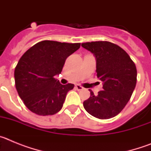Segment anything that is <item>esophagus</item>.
Listing matches in <instances>:
<instances>
[{
	"label": "esophagus",
	"mask_w": 151,
	"mask_h": 151,
	"mask_svg": "<svg viewBox=\"0 0 151 151\" xmlns=\"http://www.w3.org/2000/svg\"><path fill=\"white\" fill-rule=\"evenodd\" d=\"M76 89L77 91H82V90H83L84 88L82 87L81 85H76Z\"/></svg>",
	"instance_id": "obj_1"
}]
</instances>
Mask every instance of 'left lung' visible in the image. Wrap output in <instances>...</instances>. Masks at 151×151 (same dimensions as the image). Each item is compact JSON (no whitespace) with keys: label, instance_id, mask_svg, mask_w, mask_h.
Masks as SVG:
<instances>
[{"label":"left lung","instance_id":"left-lung-1","mask_svg":"<svg viewBox=\"0 0 151 151\" xmlns=\"http://www.w3.org/2000/svg\"><path fill=\"white\" fill-rule=\"evenodd\" d=\"M96 59L97 76L103 82V90L83 102L85 110L93 116L106 119L118 115L130 100L137 82V69L129 54L109 41L82 44Z\"/></svg>","mask_w":151,"mask_h":151}]
</instances>
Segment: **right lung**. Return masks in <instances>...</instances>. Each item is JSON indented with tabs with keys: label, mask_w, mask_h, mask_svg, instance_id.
<instances>
[{
	"label": "right lung",
	"mask_w": 151,
	"mask_h": 151,
	"mask_svg": "<svg viewBox=\"0 0 151 151\" xmlns=\"http://www.w3.org/2000/svg\"><path fill=\"white\" fill-rule=\"evenodd\" d=\"M80 45L47 40L33 45L22 56L14 71L15 85L29 110L48 116L62 109L66 94L74 85H61L55 76L60 74L66 58Z\"/></svg>",
	"instance_id": "right-lung-1"
}]
</instances>
